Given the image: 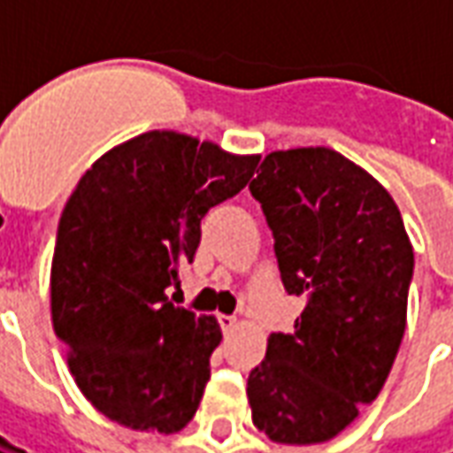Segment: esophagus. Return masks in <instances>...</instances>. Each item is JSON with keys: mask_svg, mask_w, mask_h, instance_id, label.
Wrapping results in <instances>:
<instances>
[{"mask_svg": "<svg viewBox=\"0 0 453 453\" xmlns=\"http://www.w3.org/2000/svg\"><path fill=\"white\" fill-rule=\"evenodd\" d=\"M218 323L223 327V333L226 334H233L237 327V320L235 318H230V315H218Z\"/></svg>", "mask_w": 453, "mask_h": 453, "instance_id": "1", "label": "esophagus"}]
</instances>
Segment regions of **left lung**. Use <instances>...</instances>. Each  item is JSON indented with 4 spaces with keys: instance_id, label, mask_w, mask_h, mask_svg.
<instances>
[{
    "instance_id": "left-lung-1",
    "label": "left lung",
    "mask_w": 453,
    "mask_h": 453,
    "mask_svg": "<svg viewBox=\"0 0 453 453\" xmlns=\"http://www.w3.org/2000/svg\"><path fill=\"white\" fill-rule=\"evenodd\" d=\"M274 233L294 333L269 337L247 379L252 422L276 444H320L376 400L408 323L415 255L395 201L330 148L269 152L250 184Z\"/></svg>"
}]
</instances>
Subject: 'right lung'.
<instances>
[{
	"instance_id": "1",
	"label": "right lung",
	"mask_w": 453,
	"mask_h": 453,
	"mask_svg": "<svg viewBox=\"0 0 453 453\" xmlns=\"http://www.w3.org/2000/svg\"><path fill=\"white\" fill-rule=\"evenodd\" d=\"M259 155L148 130L84 172L50 266V315L84 398L135 432L174 434L196 415L223 333L167 298L208 208L235 196Z\"/></svg>"
}]
</instances>
